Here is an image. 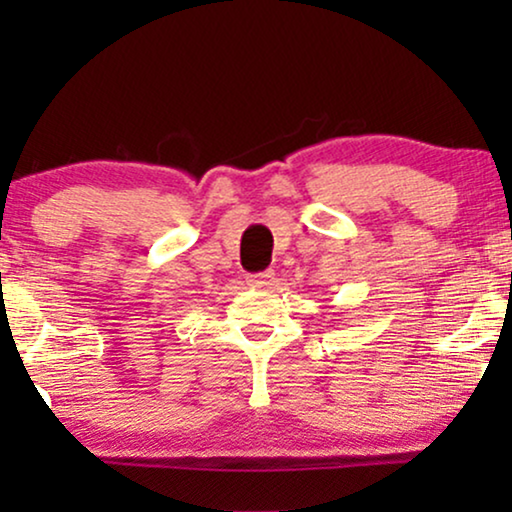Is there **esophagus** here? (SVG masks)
Wrapping results in <instances>:
<instances>
[{"label":"esophagus","instance_id":"1","mask_svg":"<svg viewBox=\"0 0 512 512\" xmlns=\"http://www.w3.org/2000/svg\"><path fill=\"white\" fill-rule=\"evenodd\" d=\"M272 282H275V272L272 270H265V272H258V275L247 277V286H251V289H265V286H270Z\"/></svg>","mask_w":512,"mask_h":512}]
</instances>
